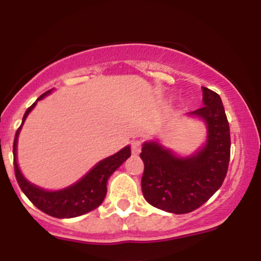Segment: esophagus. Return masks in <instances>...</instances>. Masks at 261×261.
<instances>
[{"label":"esophagus","mask_w":261,"mask_h":261,"mask_svg":"<svg viewBox=\"0 0 261 261\" xmlns=\"http://www.w3.org/2000/svg\"><path fill=\"white\" fill-rule=\"evenodd\" d=\"M131 152H133V154H139L141 152V142L140 141H134L133 143H131Z\"/></svg>","instance_id":"obj_1"}]
</instances>
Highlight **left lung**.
Returning <instances> with one entry per match:
<instances>
[{"instance_id":"obj_1","label":"left lung","mask_w":261,"mask_h":261,"mask_svg":"<svg viewBox=\"0 0 261 261\" xmlns=\"http://www.w3.org/2000/svg\"><path fill=\"white\" fill-rule=\"evenodd\" d=\"M205 107L189 113L207 125L206 145L190 157L180 158L158 142H145L141 188L154 207L181 215L203 205L221 188L230 157L229 124L220 95L202 87Z\"/></svg>"}]
</instances>
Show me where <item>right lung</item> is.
Here are the masks:
<instances>
[{
  "instance_id": "right-lung-1",
  "label": "right lung",
  "mask_w": 261,
  "mask_h": 261,
  "mask_svg": "<svg viewBox=\"0 0 261 261\" xmlns=\"http://www.w3.org/2000/svg\"><path fill=\"white\" fill-rule=\"evenodd\" d=\"M50 92H51V89L41 94L37 101L43 99L45 95L49 94ZM37 101L27 109L24 116H23L22 125L25 121L28 114L35 107ZM22 125L18 127L13 142L14 173H16L18 185L25 194V196L33 202V205L37 206L40 211L45 212L49 216L56 218L77 217L97 208L103 202L104 197L107 195V182L109 176L131 155L130 146H126V147L120 149L118 153L100 161L76 184L62 189V190L46 191L27 180L20 173L19 167L17 164V140Z\"/></svg>"
}]
</instances>
